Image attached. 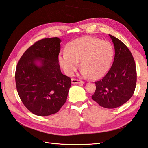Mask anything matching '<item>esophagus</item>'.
I'll use <instances>...</instances> for the list:
<instances>
[{
	"mask_svg": "<svg viewBox=\"0 0 148 148\" xmlns=\"http://www.w3.org/2000/svg\"><path fill=\"white\" fill-rule=\"evenodd\" d=\"M71 83L73 84H83L84 82L83 81H81V80H78V79H71Z\"/></svg>",
	"mask_w": 148,
	"mask_h": 148,
	"instance_id": "1",
	"label": "esophagus"
}]
</instances>
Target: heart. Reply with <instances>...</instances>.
Masks as SVG:
<instances>
[{"label": "heart", "instance_id": "1", "mask_svg": "<svg viewBox=\"0 0 148 148\" xmlns=\"http://www.w3.org/2000/svg\"><path fill=\"white\" fill-rule=\"evenodd\" d=\"M66 52L60 53V66L68 75H72L80 61L83 77L97 78L108 71L114 56L111 44L89 36L82 37L70 42Z\"/></svg>", "mask_w": 148, "mask_h": 148}]
</instances>
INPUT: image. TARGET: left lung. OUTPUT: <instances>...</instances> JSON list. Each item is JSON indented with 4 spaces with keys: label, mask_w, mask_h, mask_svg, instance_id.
Wrapping results in <instances>:
<instances>
[{
    "label": "left lung",
    "mask_w": 148,
    "mask_h": 148,
    "mask_svg": "<svg viewBox=\"0 0 148 148\" xmlns=\"http://www.w3.org/2000/svg\"><path fill=\"white\" fill-rule=\"evenodd\" d=\"M115 49L112 66L102 79L95 82L92 99L99 106L114 109L127 102L136 88V70L131 52L122 41L109 34Z\"/></svg>",
    "instance_id": "left-lung-1"
}]
</instances>
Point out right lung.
<instances>
[{
  "mask_svg": "<svg viewBox=\"0 0 148 148\" xmlns=\"http://www.w3.org/2000/svg\"><path fill=\"white\" fill-rule=\"evenodd\" d=\"M61 39L40 40L29 47L18 62L15 82L25 106L38 116L57 113L66 101L71 79L59 64Z\"/></svg>",
  "mask_w": 148,
  "mask_h": 148,
  "instance_id": "obj_1",
  "label": "right lung"
}]
</instances>
